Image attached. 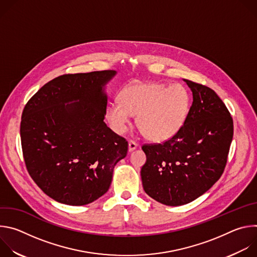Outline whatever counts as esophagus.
Here are the masks:
<instances>
[{
  "label": "esophagus",
  "mask_w": 257,
  "mask_h": 257,
  "mask_svg": "<svg viewBox=\"0 0 257 257\" xmlns=\"http://www.w3.org/2000/svg\"><path fill=\"white\" fill-rule=\"evenodd\" d=\"M137 148H138V144H137L136 142H134V141H132V140H130V141L128 142V151H129V153L135 151Z\"/></svg>",
  "instance_id": "obj_1"
}]
</instances>
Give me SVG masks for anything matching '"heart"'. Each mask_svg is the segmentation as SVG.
<instances>
[{
	"mask_svg": "<svg viewBox=\"0 0 257 257\" xmlns=\"http://www.w3.org/2000/svg\"><path fill=\"white\" fill-rule=\"evenodd\" d=\"M191 106L189 90L180 83L168 85L158 81H134L120 92V100L106 106L105 117L117 134L129 127L131 115L141 133L152 141L174 137L184 126Z\"/></svg>",
	"mask_w": 257,
	"mask_h": 257,
	"instance_id": "heart-1",
	"label": "heart"
}]
</instances>
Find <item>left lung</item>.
Wrapping results in <instances>:
<instances>
[{"instance_id":"1","label":"left lung","mask_w":257,"mask_h":257,"mask_svg":"<svg viewBox=\"0 0 257 257\" xmlns=\"http://www.w3.org/2000/svg\"><path fill=\"white\" fill-rule=\"evenodd\" d=\"M193 101L183 128L170 140L142 146L145 193L165 205L189 203L212 187L227 164L233 139V119L209 87L183 79Z\"/></svg>"}]
</instances>
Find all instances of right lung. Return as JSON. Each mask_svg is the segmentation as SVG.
Listing matches in <instances>:
<instances>
[{
    "mask_svg": "<svg viewBox=\"0 0 257 257\" xmlns=\"http://www.w3.org/2000/svg\"><path fill=\"white\" fill-rule=\"evenodd\" d=\"M115 70L59 76L26 103L20 136L27 171L48 196L68 205L88 204L111 186L127 156V141L103 122L106 84Z\"/></svg>",
    "mask_w": 257,
    "mask_h": 257,
    "instance_id": "obj_1",
    "label": "right lung"
}]
</instances>
